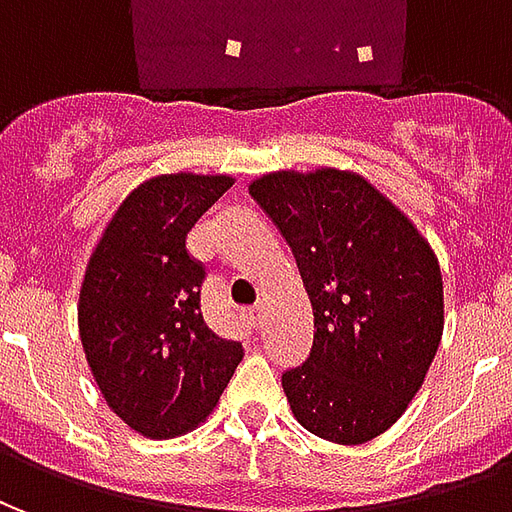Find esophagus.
Here are the masks:
<instances>
[{"instance_id": "1", "label": "esophagus", "mask_w": 512, "mask_h": 512, "mask_svg": "<svg viewBox=\"0 0 512 512\" xmlns=\"http://www.w3.org/2000/svg\"><path fill=\"white\" fill-rule=\"evenodd\" d=\"M246 318H249V323H252L255 329H260V326H263V318H266V307L257 304V307H252V310L246 312Z\"/></svg>"}]
</instances>
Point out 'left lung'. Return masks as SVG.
<instances>
[{
  "mask_svg": "<svg viewBox=\"0 0 512 512\" xmlns=\"http://www.w3.org/2000/svg\"><path fill=\"white\" fill-rule=\"evenodd\" d=\"M249 194L277 224L315 315L307 362L282 373L293 417L334 444L392 428L439 351V260L408 216L356 172H268Z\"/></svg>",
  "mask_w": 512,
  "mask_h": 512,
  "instance_id": "obj_1",
  "label": "left lung"
}]
</instances>
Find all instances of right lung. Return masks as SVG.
Returning a JSON list of instances; mask_svg holds the SVG:
<instances>
[{"instance_id":"add662e5","label":"right lung","mask_w":512,"mask_h":512,"mask_svg":"<svg viewBox=\"0 0 512 512\" xmlns=\"http://www.w3.org/2000/svg\"><path fill=\"white\" fill-rule=\"evenodd\" d=\"M230 175H158L139 183L106 224L79 293L87 365L109 408L147 439L189 433L219 403L244 345L208 329L205 268L186 249Z\"/></svg>"}]
</instances>
